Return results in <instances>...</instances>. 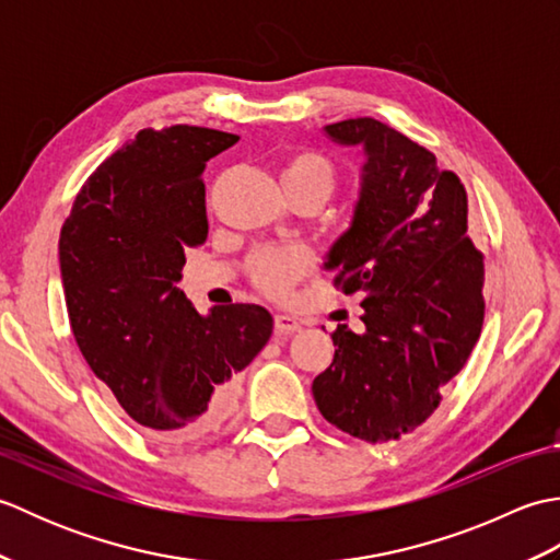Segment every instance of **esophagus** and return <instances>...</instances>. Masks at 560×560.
Masks as SVG:
<instances>
[{"mask_svg": "<svg viewBox=\"0 0 560 560\" xmlns=\"http://www.w3.org/2000/svg\"><path fill=\"white\" fill-rule=\"evenodd\" d=\"M273 329H277V335L287 337V335H293V331H299L301 323L291 315L279 313V315H273Z\"/></svg>", "mask_w": 560, "mask_h": 560, "instance_id": "esophagus-1", "label": "esophagus"}]
</instances>
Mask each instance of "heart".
<instances>
[{"label":"heart","instance_id":"obj_1","mask_svg":"<svg viewBox=\"0 0 560 560\" xmlns=\"http://www.w3.org/2000/svg\"><path fill=\"white\" fill-rule=\"evenodd\" d=\"M293 183H315L325 187L327 192L335 185V171L331 163L313 151H299L283 163L281 168V185ZM313 257L303 245H287V247H265L249 259V273L257 287L269 295L287 293L295 279L311 269Z\"/></svg>","mask_w":560,"mask_h":560}]
</instances>
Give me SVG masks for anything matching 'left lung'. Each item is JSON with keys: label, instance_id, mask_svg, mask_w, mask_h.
I'll use <instances>...</instances> for the list:
<instances>
[{"label": "left lung", "instance_id": "1", "mask_svg": "<svg viewBox=\"0 0 560 560\" xmlns=\"http://www.w3.org/2000/svg\"><path fill=\"white\" fill-rule=\"evenodd\" d=\"M323 132L363 151L351 223L325 255L341 291L363 293V331L337 325L313 397L343 433L397 440L435 411L481 335L483 259L467 237V192L431 151L373 117Z\"/></svg>", "mask_w": 560, "mask_h": 560}]
</instances>
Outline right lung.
Masks as SVG:
<instances>
[{"label":"right lung","instance_id":"obj_1","mask_svg":"<svg viewBox=\"0 0 560 560\" xmlns=\"http://www.w3.org/2000/svg\"><path fill=\"white\" fill-rule=\"evenodd\" d=\"M237 135L141 129L103 161L59 233L69 325L103 385L163 443H192L229 419L237 373L269 341L261 305L197 313L175 287L185 249L205 243L201 173Z\"/></svg>","mask_w":560,"mask_h":560}]
</instances>
